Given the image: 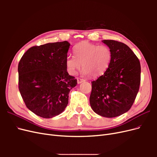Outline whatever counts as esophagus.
I'll list each match as a JSON object with an SVG mask.
<instances>
[{"mask_svg": "<svg viewBox=\"0 0 157 157\" xmlns=\"http://www.w3.org/2000/svg\"><path fill=\"white\" fill-rule=\"evenodd\" d=\"M84 81V79H82V78H77V82H78V84L82 83V82H83Z\"/></svg>", "mask_w": 157, "mask_h": 157, "instance_id": "1", "label": "esophagus"}]
</instances>
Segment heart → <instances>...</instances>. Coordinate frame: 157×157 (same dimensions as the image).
I'll list each match as a JSON object with an SVG mask.
<instances>
[{"instance_id":"heart-1","label":"heart","mask_w":157,"mask_h":157,"mask_svg":"<svg viewBox=\"0 0 157 157\" xmlns=\"http://www.w3.org/2000/svg\"><path fill=\"white\" fill-rule=\"evenodd\" d=\"M73 51L75 56H68L65 61L71 75H75L82 66L84 75L97 78L106 72L111 63L112 52L107 46L83 41L76 45Z\"/></svg>"}]
</instances>
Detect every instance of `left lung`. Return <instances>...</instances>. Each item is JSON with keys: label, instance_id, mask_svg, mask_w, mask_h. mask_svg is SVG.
Here are the masks:
<instances>
[{"label": "left lung", "instance_id": "obj_1", "mask_svg": "<svg viewBox=\"0 0 157 157\" xmlns=\"http://www.w3.org/2000/svg\"><path fill=\"white\" fill-rule=\"evenodd\" d=\"M112 52L106 72L92 82L90 103L98 115L107 118L120 116L130 110L139 91L141 65L126 44L103 40Z\"/></svg>", "mask_w": 157, "mask_h": 157}]
</instances>
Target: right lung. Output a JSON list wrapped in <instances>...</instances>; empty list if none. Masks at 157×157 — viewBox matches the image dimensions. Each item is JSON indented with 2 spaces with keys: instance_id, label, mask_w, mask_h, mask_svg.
I'll list each match as a JSON object with an SVG mask.
<instances>
[{
  "instance_id": "1",
  "label": "right lung",
  "mask_w": 157,
  "mask_h": 157,
  "mask_svg": "<svg viewBox=\"0 0 157 157\" xmlns=\"http://www.w3.org/2000/svg\"><path fill=\"white\" fill-rule=\"evenodd\" d=\"M67 41L33 46L18 64L19 90L27 107L35 115L50 118L67 107L70 90L77 80L67 71Z\"/></svg>"
}]
</instances>
